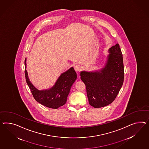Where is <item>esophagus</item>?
Here are the masks:
<instances>
[{
	"label": "esophagus",
	"mask_w": 149,
	"mask_h": 149,
	"mask_svg": "<svg viewBox=\"0 0 149 149\" xmlns=\"http://www.w3.org/2000/svg\"><path fill=\"white\" fill-rule=\"evenodd\" d=\"M74 69L75 70V71L77 72H80L81 71V70H82V68H81V66H80L79 65H78V64H77V65H75L74 66Z\"/></svg>",
	"instance_id": "obj_1"
}]
</instances>
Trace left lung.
Returning <instances> with one entry per match:
<instances>
[{
    "label": "left lung",
    "mask_w": 149,
    "mask_h": 149,
    "mask_svg": "<svg viewBox=\"0 0 149 149\" xmlns=\"http://www.w3.org/2000/svg\"><path fill=\"white\" fill-rule=\"evenodd\" d=\"M104 67L99 71L80 72L88 103L95 108L106 107L116 99L124 82L123 54L118 44L109 50Z\"/></svg>",
    "instance_id": "8db88e82"
}]
</instances>
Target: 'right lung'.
Here are the masks:
<instances>
[{
	"label": "right lung",
	"instance_id": "right-lung-1",
	"mask_svg": "<svg viewBox=\"0 0 149 149\" xmlns=\"http://www.w3.org/2000/svg\"><path fill=\"white\" fill-rule=\"evenodd\" d=\"M25 65L26 66V59ZM25 74L27 84L35 100L42 105L51 109H58L66 103L71 88L77 79L76 72L73 68H71L61 74L52 88L39 91L31 83L26 70Z\"/></svg>",
	"mask_w": 149,
	"mask_h": 149
}]
</instances>
